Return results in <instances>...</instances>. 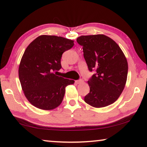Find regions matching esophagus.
<instances>
[{
	"label": "esophagus",
	"instance_id": "34e87169",
	"mask_svg": "<svg viewBox=\"0 0 147 147\" xmlns=\"http://www.w3.org/2000/svg\"><path fill=\"white\" fill-rule=\"evenodd\" d=\"M83 82H84V80H82V79L75 81V83L77 84H81V83H83Z\"/></svg>",
	"mask_w": 147,
	"mask_h": 147
}]
</instances>
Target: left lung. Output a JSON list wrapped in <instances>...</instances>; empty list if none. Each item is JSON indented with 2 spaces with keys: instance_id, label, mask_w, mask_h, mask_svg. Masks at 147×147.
Returning a JSON list of instances; mask_svg holds the SVG:
<instances>
[{
  "instance_id": "1",
  "label": "left lung",
  "mask_w": 147,
  "mask_h": 147,
  "mask_svg": "<svg viewBox=\"0 0 147 147\" xmlns=\"http://www.w3.org/2000/svg\"><path fill=\"white\" fill-rule=\"evenodd\" d=\"M76 41L82 46L89 71H95L88 82L90 91L84 100L94 108L115 102L127 80L128 62L122 50L112 39L103 34L82 36Z\"/></svg>"
}]
</instances>
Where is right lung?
<instances>
[{"mask_svg": "<svg viewBox=\"0 0 147 147\" xmlns=\"http://www.w3.org/2000/svg\"><path fill=\"white\" fill-rule=\"evenodd\" d=\"M74 45V41L56 36L43 35L27 47L19 67V77L24 95L36 108L51 110L63 100L66 86L73 80L57 76L61 68L65 51Z\"/></svg>", "mask_w": 147, "mask_h": 147, "instance_id": "right-lung-1", "label": "right lung"}]
</instances>
